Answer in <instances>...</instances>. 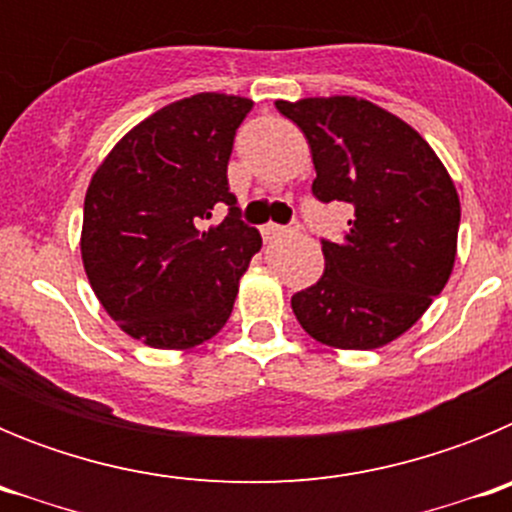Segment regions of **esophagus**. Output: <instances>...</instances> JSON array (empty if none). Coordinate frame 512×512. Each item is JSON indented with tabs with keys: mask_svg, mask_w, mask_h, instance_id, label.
I'll use <instances>...</instances> for the list:
<instances>
[{
	"mask_svg": "<svg viewBox=\"0 0 512 512\" xmlns=\"http://www.w3.org/2000/svg\"><path fill=\"white\" fill-rule=\"evenodd\" d=\"M295 233V230L292 228H284V225H274V223H269V225H264V228H261V235H264L266 241H277V238H287V235H292Z\"/></svg>",
	"mask_w": 512,
	"mask_h": 512,
	"instance_id": "1",
	"label": "esophagus"
}]
</instances>
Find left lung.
<instances>
[{
    "label": "left lung",
    "instance_id": "left-lung-1",
    "mask_svg": "<svg viewBox=\"0 0 512 512\" xmlns=\"http://www.w3.org/2000/svg\"><path fill=\"white\" fill-rule=\"evenodd\" d=\"M277 110L305 133L315 197L354 207L341 241H323V277L292 295V310L330 348L387 346L454 271L461 205L449 171L418 130L369 99H277Z\"/></svg>",
    "mask_w": 512,
    "mask_h": 512
}]
</instances>
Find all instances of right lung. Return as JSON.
Instances as JSON below:
<instances>
[{
  "instance_id": "1",
  "label": "right lung",
  "mask_w": 512,
  "mask_h": 512,
  "mask_svg": "<svg viewBox=\"0 0 512 512\" xmlns=\"http://www.w3.org/2000/svg\"><path fill=\"white\" fill-rule=\"evenodd\" d=\"M253 102L202 92L122 135L84 197L81 261L112 320L151 348L187 351L220 333L261 235L228 189L233 138ZM217 204L223 224L210 226Z\"/></svg>"
}]
</instances>
